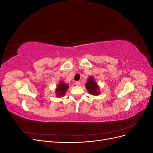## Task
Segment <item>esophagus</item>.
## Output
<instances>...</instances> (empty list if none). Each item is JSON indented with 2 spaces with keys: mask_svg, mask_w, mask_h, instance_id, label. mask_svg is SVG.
<instances>
[{
  "mask_svg": "<svg viewBox=\"0 0 153 153\" xmlns=\"http://www.w3.org/2000/svg\"><path fill=\"white\" fill-rule=\"evenodd\" d=\"M75 84H76V85H77V86H80V84H81V83H80V81H77V82H76Z\"/></svg>",
  "mask_w": 153,
  "mask_h": 153,
  "instance_id": "esophagus-1",
  "label": "esophagus"
}]
</instances>
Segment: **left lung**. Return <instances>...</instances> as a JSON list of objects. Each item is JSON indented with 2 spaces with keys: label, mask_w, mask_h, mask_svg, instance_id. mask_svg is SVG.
Returning <instances> with one entry per match:
<instances>
[{
  "label": "left lung",
  "mask_w": 153,
  "mask_h": 153,
  "mask_svg": "<svg viewBox=\"0 0 153 153\" xmlns=\"http://www.w3.org/2000/svg\"><path fill=\"white\" fill-rule=\"evenodd\" d=\"M85 87L87 88V90L89 91L90 94L93 95H98L100 94V92L98 91V86L92 77L89 78V79H88V81L85 84Z\"/></svg>",
  "instance_id": "left-lung-1"
}]
</instances>
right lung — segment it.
<instances>
[{"label": "right lung", "mask_w": 153, "mask_h": 153, "mask_svg": "<svg viewBox=\"0 0 153 153\" xmlns=\"http://www.w3.org/2000/svg\"><path fill=\"white\" fill-rule=\"evenodd\" d=\"M68 89V84H64L63 82H61V84L58 85L56 89L57 96L60 98V97H61L63 95L65 94V92Z\"/></svg>", "instance_id": "add662e5"}]
</instances>
